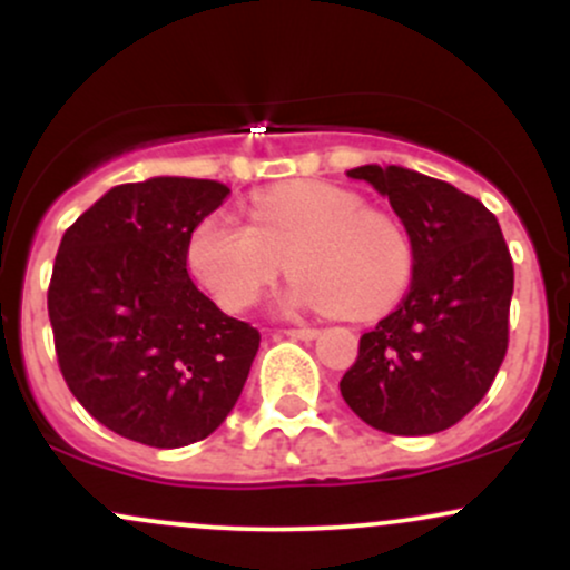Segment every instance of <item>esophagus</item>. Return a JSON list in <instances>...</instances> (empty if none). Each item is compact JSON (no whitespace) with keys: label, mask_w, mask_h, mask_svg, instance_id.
Wrapping results in <instances>:
<instances>
[{"label":"esophagus","mask_w":570,"mask_h":570,"mask_svg":"<svg viewBox=\"0 0 570 570\" xmlns=\"http://www.w3.org/2000/svg\"><path fill=\"white\" fill-rule=\"evenodd\" d=\"M287 336H291V340H315V336L317 334H321V332H317V328H287V332H285Z\"/></svg>","instance_id":"1"}]
</instances>
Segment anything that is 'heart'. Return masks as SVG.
<instances>
[{
  "label": "heart",
  "mask_w": 570,
  "mask_h": 570,
  "mask_svg": "<svg viewBox=\"0 0 570 570\" xmlns=\"http://www.w3.org/2000/svg\"><path fill=\"white\" fill-rule=\"evenodd\" d=\"M296 272L287 307L375 315L410 279V242L396 219L345 187L298 181L261 189L249 225L209 214L193 228L187 263L219 307L238 312L258 302L279 272Z\"/></svg>",
  "instance_id": "1"
}]
</instances>
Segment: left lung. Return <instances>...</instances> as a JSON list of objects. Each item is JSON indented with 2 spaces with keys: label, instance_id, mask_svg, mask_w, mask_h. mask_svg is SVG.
Returning <instances> with one entry per match:
<instances>
[{
  "label": "left lung",
  "instance_id": "1",
  "mask_svg": "<svg viewBox=\"0 0 570 570\" xmlns=\"http://www.w3.org/2000/svg\"><path fill=\"white\" fill-rule=\"evenodd\" d=\"M347 176L389 198L407 230L413 279L361 334L342 400L381 432H443L479 405L503 364L513 296L503 230L481 200L419 170L358 165Z\"/></svg>",
  "mask_w": 570,
  "mask_h": 570
}]
</instances>
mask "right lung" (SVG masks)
Here are the masks:
<instances>
[{"label":"right lung","mask_w":570,"mask_h":570,"mask_svg":"<svg viewBox=\"0 0 570 570\" xmlns=\"http://www.w3.org/2000/svg\"><path fill=\"white\" fill-rule=\"evenodd\" d=\"M230 187L151 176L111 187L65 230L48 287L59 370L102 426L155 449L198 443L228 419L261 334L187 274L195 225Z\"/></svg>","instance_id":"obj_1"}]
</instances>
